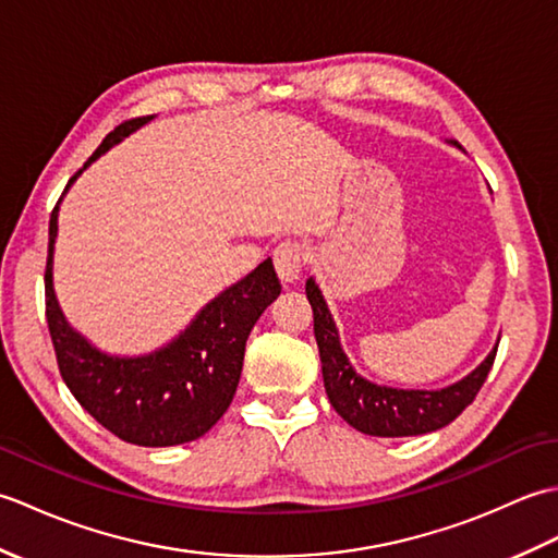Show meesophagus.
Returning a JSON list of instances; mask_svg holds the SVG:
<instances>
[{
  "label": "esophagus",
  "mask_w": 558,
  "mask_h": 558,
  "mask_svg": "<svg viewBox=\"0 0 558 558\" xmlns=\"http://www.w3.org/2000/svg\"><path fill=\"white\" fill-rule=\"evenodd\" d=\"M272 264H276V272L282 286H292L300 280L302 264H304V246L298 240H286L276 246L272 252Z\"/></svg>",
  "instance_id": "34e87169"
}]
</instances>
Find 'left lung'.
<instances>
[{"label": "left lung", "mask_w": 558, "mask_h": 558, "mask_svg": "<svg viewBox=\"0 0 558 558\" xmlns=\"http://www.w3.org/2000/svg\"><path fill=\"white\" fill-rule=\"evenodd\" d=\"M450 144L458 146V141H450ZM306 300L314 310V336L318 354H322L324 386L330 405L350 426L369 436H420L453 422L487 381L496 348H499L496 342V348L475 372L446 388L412 390L378 386L354 372L348 354L342 352L336 322L314 278L306 280Z\"/></svg>", "instance_id": "left-lung-1"}]
</instances>
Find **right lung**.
<instances>
[{"label": "right lung", "mask_w": 558, "mask_h": 558, "mask_svg": "<svg viewBox=\"0 0 558 558\" xmlns=\"http://www.w3.org/2000/svg\"><path fill=\"white\" fill-rule=\"evenodd\" d=\"M150 120L153 117H136V120L122 122L105 136L83 170ZM83 170L71 177L66 189ZM59 201L50 216L45 316L59 374L71 396L93 420L126 444L162 448L204 436L230 408L236 384H240L246 338L258 316L280 294V280L272 260L266 258L240 282L222 290L165 348L141 354V357H117V354L98 350L78 330L71 328L59 310L52 286Z\"/></svg>", "instance_id": "add662e5"}]
</instances>
